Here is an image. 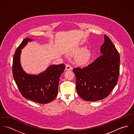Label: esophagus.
<instances>
[{
    "label": "esophagus",
    "instance_id": "1",
    "mask_svg": "<svg viewBox=\"0 0 134 134\" xmlns=\"http://www.w3.org/2000/svg\"><path fill=\"white\" fill-rule=\"evenodd\" d=\"M72 66H71V65L70 64L67 63L66 64V70H72Z\"/></svg>",
    "mask_w": 134,
    "mask_h": 134
}]
</instances>
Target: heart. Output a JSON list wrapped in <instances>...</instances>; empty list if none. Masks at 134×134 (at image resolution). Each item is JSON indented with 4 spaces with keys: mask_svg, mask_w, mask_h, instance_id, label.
Masks as SVG:
<instances>
[{
    "mask_svg": "<svg viewBox=\"0 0 134 134\" xmlns=\"http://www.w3.org/2000/svg\"><path fill=\"white\" fill-rule=\"evenodd\" d=\"M88 60V55L86 54H82L81 55H80L78 58V61L81 64L85 63Z\"/></svg>",
    "mask_w": 134,
    "mask_h": 134,
    "instance_id": "obj_1",
    "label": "heart"
}]
</instances>
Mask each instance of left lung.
I'll list each match as a JSON object with an SVG mask.
<instances>
[{"label": "left lung", "mask_w": 134, "mask_h": 134, "mask_svg": "<svg viewBox=\"0 0 134 134\" xmlns=\"http://www.w3.org/2000/svg\"><path fill=\"white\" fill-rule=\"evenodd\" d=\"M100 53L102 55L88 66L73 69L76 76L77 92L87 101L95 102L107 97L118 80L119 53L106 35H104Z\"/></svg>", "instance_id": "8db88e82"}]
</instances>
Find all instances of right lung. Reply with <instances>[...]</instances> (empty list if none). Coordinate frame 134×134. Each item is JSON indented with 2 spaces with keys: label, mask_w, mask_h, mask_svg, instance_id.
<instances>
[{
  "label": "right lung",
  "mask_w": 134,
  "mask_h": 134,
  "mask_svg": "<svg viewBox=\"0 0 134 134\" xmlns=\"http://www.w3.org/2000/svg\"><path fill=\"white\" fill-rule=\"evenodd\" d=\"M31 41L29 38L24 39L17 48L13 59V76L19 92L25 98L40 104H47L57 96L59 78L65 65H51L38 75L26 74L20 65V55L21 49L28 41Z\"/></svg>",
  "instance_id": "add662e5"
}]
</instances>
